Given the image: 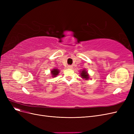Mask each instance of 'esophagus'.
I'll return each mask as SVG.
<instances>
[{
	"mask_svg": "<svg viewBox=\"0 0 134 134\" xmlns=\"http://www.w3.org/2000/svg\"><path fill=\"white\" fill-rule=\"evenodd\" d=\"M68 69H71L72 68V66H70V65H69V66H68Z\"/></svg>",
	"mask_w": 134,
	"mask_h": 134,
	"instance_id": "esophagus-1",
	"label": "esophagus"
}]
</instances>
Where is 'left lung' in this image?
<instances>
[{"instance_id": "obj_1", "label": "left lung", "mask_w": 134, "mask_h": 134, "mask_svg": "<svg viewBox=\"0 0 134 134\" xmlns=\"http://www.w3.org/2000/svg\"><path fill=\"white\" fill-rule=\"evenodd\" d=\"M80 76L82 77V78H83L84 80H87L89 79H90V75H89L88 71L86 69H83L82 70H80Z\"/></svg>"}]
</instances>
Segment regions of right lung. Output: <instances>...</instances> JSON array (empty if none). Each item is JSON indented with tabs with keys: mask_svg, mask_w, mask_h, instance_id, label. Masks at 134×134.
<instances>
[{
	"mask_svg": "<svg viewBox=\"0 0 134 134\" xmlns=\"http://www.w3.org/2000/svg\"><path fill=\"white\" fill-rule=\"evenodd\" d=\"M60 70H59L58 69H52L51 70V77H52V78H55V77H56V76H57L59 73L60 72Z\"/></svg>",
	"mask_w": 134,
	"mask_h": 134,
	"instance_id": "add662e5",
	"label": "right lung"
}]
</instances>
